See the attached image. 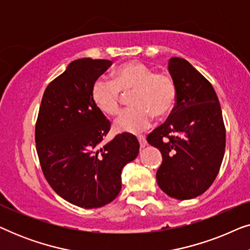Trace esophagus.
I'll return each instance as SVG.
<instances>
[{"instance_id": "obj_1", "label": "esophagus", "mask_w": 250, "mask_h": 250, "mask_svg": "<svg viewBox=\"0 0 250 250\" xmlns=\"http://www.w3.org/2000/svg\"><path fill=\"white\" fill-rule=\"evenodd\" d=\"M138 140H139L140 146H141V148H145V146H146V140L145 136H142V135H139V136H138Z\"/></svg>"}]
</instances>
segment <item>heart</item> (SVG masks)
I'll list each match as a JSON object with an SVG mask.
<instances>
[{"label":"heart","mask_w":250,"mask_h":250,"mask_svg":"<svg viewBox=\"0 0 250 250\" xmlns=\"http://www.w3.org/2000/svg\"><path fill=\"white\" fill-rule=\"evenodd\" d=\"M131 95L132 108L116 118L118 132L140 133L152 125L153 116L167 117L174 110L177 87L170 75L155 71L145 63L129 61L114 70V80L99 77L93 82L91 98L101 112L115 116L121 109L123 94Z\"/></svg>","instance_id":"b5f03b06"}]
</instances>
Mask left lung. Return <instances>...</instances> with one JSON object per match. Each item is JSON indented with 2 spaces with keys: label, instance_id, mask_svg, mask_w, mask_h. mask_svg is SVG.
<instances>
[{
  "label": "left lung",
  "instance_id": "obj_1",
  "mask_svg": "<svg viewBox=\"0 0 250 250\" xmlns=\"http://www.w3.org/2000/svg\"><path fill=\"white\" fill-rule=\"evenodd\" d=\"M177 100L167 121L146 138L163 163L157 183L169 197L192 199L216 179L225 151V126L214 87L189 61L170 58Z\"/></svg>",
  "mask_w": 250,
  "mask_h": 250
}]
</instances>
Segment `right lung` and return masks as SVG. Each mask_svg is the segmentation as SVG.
Masks as SVG:
<instances>
[{
  "label": "right lung",
  "instance_id": "add662e5",
  "mask_svg": "<svg viewBox=\"0 0 250 250\" xmlns=\"http://www.w3.org/2000/svg\"><path fill=\"white\" fill-rule=\"evenodd\" d=\"M111 63L74 60L47 85L37 116L36 151L44 176L61 198L78 207L111 203L122 189L123 167L139 153L138 139L128 133L100 145L111 125L92 101L91 88Z\"/></svg>",
  "mask_w": 250,
  "mask_h": 250
}]
</instances>
